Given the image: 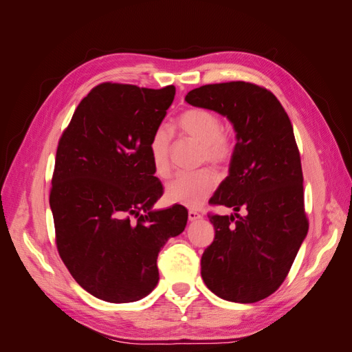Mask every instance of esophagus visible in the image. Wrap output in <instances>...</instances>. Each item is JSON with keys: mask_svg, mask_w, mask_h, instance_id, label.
Returning <instances> with one entry per match:
<instances>
[{"mask_svg": "<svg viewBox=\"0 0 352 352\" xmlns=\"http://www.w3.org/2000/svg\"><path fill=\"white\" fill-rule=\"evenodd\" d=\"M188 217H189L190 221H197V220H199L202 216L199 214V212H198L197 210H189V211H188Z\"/></svg>", "mask_w": 352, "mask_h": 352, "instance_id": "1", "label": "esophagus"}]
</instances>
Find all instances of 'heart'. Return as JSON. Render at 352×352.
Instances as JSON below:
<instances>
[{"label":"heart","instance_id":"obj_1","mask_svg":"<svg viewBox=\"0 0 352 352\" xmlns=\"http://www.w3.org/2000/svg\"><path fill=\"white\" fill-rule=\"evenodd\" d=\"M177 129L201 145V162L214 167H225L235 154V141L221 131L220 117L206 109L185 110L176 120ZM148 153L154 172L160 177H167L170 172V132L166 127H157L153 132ZM216 188V177L208 170L194 173L176 175L166 186V197L170 202L185 207H198Z\"/></svg>","mask_w":352,"mask_h":352}]
</instances>
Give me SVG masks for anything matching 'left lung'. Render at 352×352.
Here are the masks:
<instances>
[{
	"instance_id": "1",
	"label": "left lung",
	"mask_w": 352,
	"mask_h": 352,
	"mask_svg": "<svg viewBox=\"0 0 352 352\" xmlns=\"http://www.w3.org/2000/svg\"><path fill=\"white\" fill-rule=\"evenodd\" d=\"M185 101L225 116L236 133L229 175L210 198L233 212L210 216L214 241L201 257L202 280L226 301H261L286 279L308 232L291 120L270 91L248 82L204 85Z\"/></svg>"
}]
</instances>
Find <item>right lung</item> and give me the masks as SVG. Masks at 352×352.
<instances>
[{
	"label": "right lung",
	"instance_id": "1",
	"mask_svg": "<svg viewBox=\"0 0 352 352\" xmlns=\"http://www.w3.org/2000/svg\"><path fill=\"white\" fill-rule=\"evenodd\" d=\"M163 89L101 83L63 132L50 207L57 250L73 279L98 300L140 301L158 283L157 257L186 228L188 210H153L163 195L148 153L175 100Z\"/></svg>",
	"mask_w": 352,
	"mask_h": 352
}]
</instances>
